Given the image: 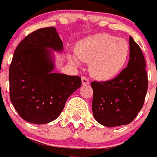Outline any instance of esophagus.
<instances>
[{
	"label": "esophagus",
	"instance_id": "34e87169",
	"mask_svg": "<svg viewBox=\"0 0 157 157\" xmlns=\"http://www.w3.org/2000/svg\"><path fill=\"white\" fill-rule=\"evenodd\" d=\"M82 85H88L90 83L89 79L85 76H82Z\"/></svg>",
	"mask_w": 157,
	"mask_h": 157
}]
</instances>
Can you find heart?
Segmentation results:
<instances>
[{"label":"heart","instance_id":"b5f03b06","mask_svg":"<svg viewBox=\"0 0 157 157\" xmlns=\"http://www.w3.org/2000/svg\"><path fill=\"white\" fill-rule=\"evenodd\" d=\"M75 54L78 59L90 63V72L94 77L107 80L117 75L124 67L129 54V45L124 39L98 33L78 43ZM77 58L71 59L77 62Z\"/></svg>","mask_w":157,"mask_h":157}]
</instances>
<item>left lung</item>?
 I'll use <instances>...</instances> for the list:
<instances>
[{
  "label": "left lung",
  "mask_w": 157,
  "mask_h": 157,
  "mask_svg": "<svg viewBox=\"0 0 157 157\" xmlns=\"http://www.w3.org/2000/svg\"><path fill=\"white\" fill-rule=\"evenodd\" d=\"M142 51L129 36V60L117 77L91 82L92 111L102 125L114 127L132 122L144 105L148 90V75Z\"/></svg>",
  "instance_id": "1"
}]
</instances>
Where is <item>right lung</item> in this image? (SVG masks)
<instances>
[{"instance_id":"right-lung-1","label":"right lung","mask_w":157,"mask_h":157,"mask_svg":"<svg viewBox=\"0 0 157 157\" xmlns=\"http://www.w3.org/2000/svg\"><path fill=\"white\" fill-rule=\"evenodd\" d=\"M63 45L54 27L28 35L18 44L9 67V96L24 120L36 124L49 123L59 116L68 98L81 86L77 75L52 73L51 50Z\"/></svg>"}]
</instances>
